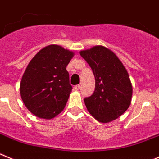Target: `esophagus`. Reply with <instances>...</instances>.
Segmentation results:
<instances>
[{
  "instance_id": "obj_1",
  "label": "esophagus",
  "mask_w": 159,
  "mask_h": 159,
  "mask_svg": "<svg viewBox=\"0 0 159 159\" xmlns=\"http://www.w3.org/2000/svg\"><path fill=\"white\" fill-rule=\"evenodd\" d=\"M74 89H75V90H79L80 89H81V86H80L79 85H77L74 86Z\"/></svg>"
}]
</instances>
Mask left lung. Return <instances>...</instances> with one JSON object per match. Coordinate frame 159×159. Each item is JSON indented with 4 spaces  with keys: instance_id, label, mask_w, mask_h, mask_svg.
<instances>
[{
    "instance_id": "8db88e82",
    "label": "left lung",
    "mask_w": 159,
    "mask_h": 159,
    "mask_svg": "<svg viewBox=\"0 0 159 159\" xmlns=\"http://www.w3.org/2000/svg\"><path fill=\"white\" fill-rule=\"evenodd\" d=\"M80 55L95 77V91L84 100L87 110L97 121L111 122L131 104L133 89L129 74L115 53L104 46L81 51Z\"/></svg>"
}]
</instances>
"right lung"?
I'll list each match as a JSON object with an SVG mask.
<instances>
[{
	"label": "right lung",
	"instance_id": "add662e5",
	"mask_svg": "<svg viewBox=\"0 0 159 159\" xmlns=\"http://www.w3.org/2000/svg\"><path fill=\"white\" fill-rule=\"evenodd\" d=\"M74 55V51L51 44L28 63L20 93L24 105L35 116L50 120L64 109L72 91L66 66Z\"/></svg>",
	"mask_w": 159,
	"mask_h": 159
}]
</instances>
